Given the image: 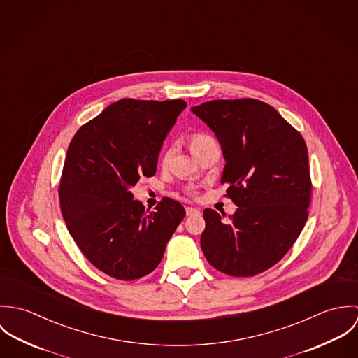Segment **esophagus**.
Returning <instances> with one entry per match:
<instances>
[{"mask_svg":"<svg viewBox=\"0 0 358 358\" xmlns=\"http://www.w3.org/2000/svg\"><path fill=\"white\" fill-rule=\"evenodd\" d=\"M200 209L199 208H193V206H187L186 208V215L187 216H193V215H200Z\"/></svg>","mask_w":358,"mask_h":358,"instance_id":"esophagus-1","label":"esophagus"}]
</instances>
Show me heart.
<instances>
[{
    "label": "heart",
    "instance_id": "heart-1",
    "mask_svg": "<svg viewBox=\"0 0 358 358\" xmlns=\"http://www.w3.org/2000/svg\"><path fill=\"white\" fill-rule=\"evenodd\" d=\"M213 143H216L215 139H213L212 136L206 135V134H203V132H197V134H193V135L189 136V146H190L192 152H193V154H194L196 157H199L200 154L204 152L206 148H209V146L213 145ZM169 158H171V149H166V150L162 153L161 162L165 165V164L169 161ZM186 193L190 194V196H194V194H196V189H194V187H187V189H186Z\"/></svg>",
    "mask_w": 358,
    "mask_h": 358
}]
</instances>
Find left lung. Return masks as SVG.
<instances>
[{"instance_id": "obj_1", "label": "left lung", "mask_w": 358, "mask_h": 358, "mask_svg": "<svg viewBox=\"0 0 358 358\" xmlns=\"http://www.w3.org/2000/svg\"><path fill=\"white\" fill-rule=\"evenodd\" d=\"M192 111L222 146V183L238 206L229 222L205 209L201 250L224 274L263 273L291 250L306 223L313 186L305 139L274 107L256 99L210 101Z\"/></svg>"}]
</instances>
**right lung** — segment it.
I'll list each match as a JSON object with an SVG mask.
<instances>
[{
  "mask_svg": "<svg viewBox=\"0 0 358 358\" xmlns=\"http://www.w3.org/2000/svg\"><path fill=\"white\" fill-rule=\"evenodd\" d=\"M186 106L182 99H121L84 124L69 145L60 210L80 251L113 278L152 273L186 215L168 197L145 210L131 193L142 176L155 173L162 142Z\"/></svg>",
  "mask_w": 358,
  "mask_h": 358,
  "instance_id": "right-lung-1",
  "label": "right lung"
}]
</instances>
